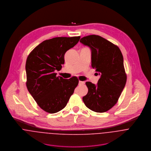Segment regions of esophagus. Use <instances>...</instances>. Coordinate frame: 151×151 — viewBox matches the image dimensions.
<instances>
[{
    "mask_svg": "<svg viewBox=\"0 0 151 151\" xmlns=\"http://www.w3.org/2000/svg\"><path fill=\"white\" fill-rule=\"evenodd\" d=\"M84 84H85V83H84V81H79V85H80V86H83V85H84Z\"/></svg>",
    "mask_w": 151,
    "mask_h": 151,
    "instance_id": "obj_1",
    "label": "esophagus"
}]
</instances>
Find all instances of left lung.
Segmentation results:
<instances>
[{
	"instance_id": "left-lung-1",
	"label": "left lung",
	"mask_w": 151,
	"mask_h": 151,
	"mask_svg": "<svg viewBox=\"0 0 151 151\" xmlns=\"http://www.w3.org/2000/svg\"><path fill=\"white\" fill-rule=\"evenodd\" d=\"M80 42L91 48V66L101 75L97 86L86 82L83 102L93 111L105 112L116 104L126 83L123 55L117 45L99 35L84 37Z\"/></svg>"
}]
</instances>
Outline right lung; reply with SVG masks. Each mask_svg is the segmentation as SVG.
Instances as JSON below:
<instances>
[{
	"label": "right lung",
	"instance_id": "right-lung-1",
	"mask_svg": "<svg viewBox=\"0 0 151 151\" xmlns=\"http://www.w3.org/2000/svg\"><path fill=\"white\" fill-rule=\"evenodd\" d=\"M80 37H56L36 46L27 57V88L38 106L49 113L65 108L78 84L77 77L64 79L56 70L65 63V53L78 42Z\"/></svg>",
	"mask_w": 151,
	"mask_h": 151
}]
</instances>
